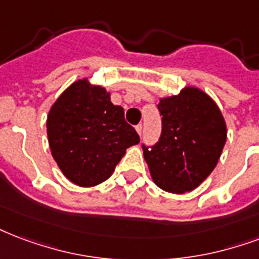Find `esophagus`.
<instances>
[{"instance_id":"1","label":"esophagus","mask_w":259,"mask_h":259,"mask_svg":"<svg viewBox=\"0 0 259 259\" xmlns=\"http://www.w3.org/2000/svg\"><path fill=\"white\" fill-rule=\"evenodd\" d=\"M136 130H137V133L141 136V134H143V123H138V125L136 126Z\"/></svg>"}]
</instances>
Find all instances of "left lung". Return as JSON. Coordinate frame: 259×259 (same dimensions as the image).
<instances>
[{
	"label": "left lung",
	"instance_id": "8db88e82",
	"mask_svg": "<svg viewBox=\"0 0 259 259\" xmlns=\"http://www.w3.org/2000/svg\"><path fill=\"white\" fill-rule=\"evenodd\" d=\"M157 108L161 115L159 141L143 144L152 178L169 193L194 190L220 159L227 140L224 118L212 99L197 88L160 99Z\"/></svg>",
	"mask_w": 259,
	"mask_h": 259
}]
</instances>
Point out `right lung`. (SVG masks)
I'll use <instances>...</instances> for the list:
<instances>
[{
    "label": "right lung",
    "instance_id": "obj_1",
    "mask_svg": "<svg viewBox=\"0 0 259 259\" xmlns=\"http://www.w3.org/2000/svg\"><path fill=\"white\" fill-rule=\"evenodd\" d=\"M47 136L61 171L82 187L108 179L126 149L140 143L123 108L111 103L104 88L87 80L73 82L53 104Z\"/></svg>",
    "mask_w": 259,
    "mask_h": 259
}]
</instances>
